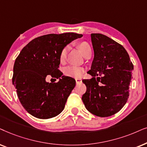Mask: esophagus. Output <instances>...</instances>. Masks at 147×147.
I'll return each mask as SVG.
<instances>
[{
	"mask_svg": "<svg viewBox=\"0 0 147 147\" xmlns=\"http://www.w3.org/2000/svg\"><path fill=\"white\" fill-rule=\"evenodd\" d=\"M75 81H76V83H77V84H79V83H81L82 79H79V78H76Z\"/></svg>",
	"mask_w": 147,
	"mask_h": 147,
	"instance_id": "1",
	"label": "esophagus"
}]
</instances>
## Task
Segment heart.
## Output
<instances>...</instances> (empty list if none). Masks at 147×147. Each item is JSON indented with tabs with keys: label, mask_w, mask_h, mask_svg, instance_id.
<instances>
[{
	"label": "heart",
	"mask_w": 147,
	"mask_h": 147,
	"mask_svg": "<svg viewBox=\"0 0 147 147\" xmlns=\"http://www.w3.org/2000/svg\"><path fill=\"white\" fill-rule=\"evenodd\" d=\"M80 51L83 54V56L85 55V54L87 53L89 50H91V48H90L89 45L87 44V42H83L79 43L78 45ZM68 47L66 46L63 48L60 51V54H59V61L61 63H64L65 62L66 54H67ZM85 72V69L84 68L81 67V66H74V65H70L66 66L64 68V74L67 77H76V78H79L81 77L83 74Z\"/></svg>",
	"instance_id": "1"
}]
</instances>
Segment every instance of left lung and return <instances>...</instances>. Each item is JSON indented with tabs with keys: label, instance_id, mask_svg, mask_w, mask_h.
<instances>
[{
	"label": "left lung",
	"instance_id": "obj_1",
	"mask_svg": "<svg viewBox=\"0 0 147 147\" xmlns=\"http://www.w3.org/2000/svg\"><path fill=\"white\" fill-rule=\"evenodd\" d=\"M91 38L94 58L88 72L93 77L83 81L87 91L82 100L95 116H111L127 102L134 66L122 45L101 34H91Z\"/></svg>",
	"mask_w": 147,
	"mask_h": 147
}]
</instances>
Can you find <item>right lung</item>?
<instances>
[{"label":"right lung","instance_id":"right-lung-1","mask_svg":"<svg viewBox=\"0 0 147 147\" xmlns=\"http://www.w3.org/2000/svg\"><path fill=\"white\" fill-rule=\"evenodd\" d=\"M82 36L75 33L45 35L31 40L21 50L13 66V84L21 105L33 116L48 119L63 111L76 81L58 69L59 54L66 45ZM47 75L59 81L46 82Z\"/></svg>","mask_w":147,"mask_h":147}]
</instances>
